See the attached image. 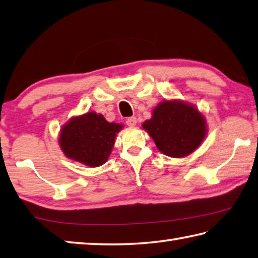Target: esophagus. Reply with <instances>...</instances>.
<instances>
[{
	"instance_id": "1",
	"label": "esophagus",
	"mask_w": 258,
	"mask_h": 258,
	"mask_svg": "<svg viewBox=\"0 0 258 258\" xmlns=\"http://www.w3.org/2000/svg\"><path fill=\"white\" fill-rule=\"evenodd\" d=\"M125 123H126V125H129V126H135L137 124V119L135 116H130V117H128V119H126Z\"/></svg>"
}]
</instances>
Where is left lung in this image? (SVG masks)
Here are the masks:
<instances>
[{"label": "left lung", "mask_w": 258, "mask_h": 258, "mask_svg": "<svg viewBox=\"0 0 258 258\" xmlns=\"http://www.w3.org/2000/svg\"><path fill=\"white\" fill-rule=\"evenodd\" d=\"M156 147L170 157H184L196 151L207 134L206 119L198 108L179 99L161 102L143 123Z\"/></svg>", "instance_id": "obj_1"}]
</instances>
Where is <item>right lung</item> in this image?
<instances>
[{
    "instance_id": "obj_1",
    "label": "right lung",
    "mask_w": 258,
    "mask_h": 258,
    "mask_svg": "<svg viewBox=\"0 0 258 258\" xmlns=\"http://www.w3.org/2000/svg\"><path fill=\"white\" fill-rule=\"evenodd\" d=\"M123 124L108 122L102 114L87 112L74 116L62 126L58 144L68 159L90 168L105 163Z\"/></svg>"
}]
</instances>
